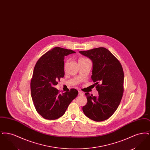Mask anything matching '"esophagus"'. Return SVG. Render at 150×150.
I'll return each mask as SVG.
<instances>
[{
	"instance_id": "34e87169",
	"label": "esophagus",
	"mask_w": 150,
	"mask_h": 150,
	"mask_svg": "<svg viewBox=\"0 0 150 150\" xmlns=\"http://www.w3.org/2000/svg\"><path fill=\"white\" fill-rule=\"evenodd\" d=\"M79 94L80 96H84V93L82 92L81 91H79Z\"/></svg>"
}]
</instances>
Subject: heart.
Here are the masks:
<instances>
[{
	"label": "heart",
	"mask_w": 150,
	"mask_h": 150,
	"mask_svg": "<svg viewBox=\"0 0 150 150\" xmlns=\"http://www.w3.org/2000/svg\"><path fill=\"white\" fill-rule=\"evenodd\" d=\"M86 59H87L84 58H80V59H79V61H83V60H86Z\"/></svg>",
	"instance_id": "b5f03b06"
}]
</instances>
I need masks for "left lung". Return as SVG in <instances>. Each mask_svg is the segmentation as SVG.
Segmentation results:
<instances>
[{
	"mask_svg": "<svg viewBox=\"0 0 150 150\" xmlns=\"http://www.w3.org/2000/svg\"><path fill=\"white\" fill-rule=\"evenodd\" d=\"M93 63L91 78L98 92L97 97L86 93V116L96 121L111 117L120 105L124 92V72L119 60L106 48L100 47L79 52Z\"/></svg>",
	"mask_w": 150,
	"mask_h": 150,
	"instance_id": "1",
	"label": "left lung"
}]
</instances>
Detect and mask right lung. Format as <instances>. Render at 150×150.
<instances>
[{
	"label": "right lung",
	"mask_w": 150,
	"mask_h": 150,
	"mask_svg": "<svg viewBox=\"0 0 150 150\" xmlns=\"http://www.w3.org/2000/svg\"><path fill=\"white\" fill-rule=\"evenodd\" d=\"M75 52L60 47L50 50L40 57L36 64L30 88L31 97L36 110L43 118L55 120L61 117L78 91L60 94L55 88L64 75V58Z\"/></svg>",
	"instance_id": "obj_1"
}]
</instances>
